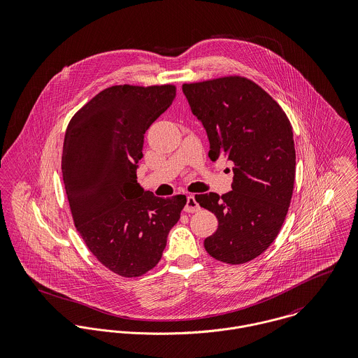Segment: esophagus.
I'll use <instances>...</instances> for the list:
<instances>
[{
	"label": "esophagus",
	"mask_w": 358,
	"mask_h": 358,
	"mask_svg": "<svg viewBox=\"0 0 358 358\" xmlns=\"http://www.w3.org/2000/svg\"><path fill=\"white\" fill-rule=\"evenodd\" d=\"M186 212H197L200 210V204L197 203L194 196H187V201H186V206H185Z\"/></svg>",
	"instance_id": "1"
}]
</instances>
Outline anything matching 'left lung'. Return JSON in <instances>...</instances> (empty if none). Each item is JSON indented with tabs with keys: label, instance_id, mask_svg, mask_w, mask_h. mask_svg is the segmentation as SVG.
I'll return each mask as SVG.
<instances>
[{
	"label": "left lung",
	"instance_id": "8db88e82",
	"mask_svg": "<svg viewBox=\"0 0 358 358\" xmlns=\"http://www.w3.org/2000/svg\"><path fill=\"white\" fill-rule=\"evenodd\" d=\"M182 90L206 131L209 158L224 155L233 164L231 192L196 196L219 222L205 250L224 263H247L275 240L291 204L296 164L291 122L278 103L244 77Z\"/></svg>",
	"mask_w": 358,
	"mask_h": 358
}]
</instances>
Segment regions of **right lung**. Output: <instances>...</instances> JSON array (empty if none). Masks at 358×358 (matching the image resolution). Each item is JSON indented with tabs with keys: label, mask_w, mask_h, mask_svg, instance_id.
<instances>
[{
	"label": "right lung",
	"mask_w": 358,
	"mask_h": 358,
	"mask_svg": "<svg viewBox=\"0 0 358 358\" xmlns=\"http://www.w3.org/2000/svg\"><path fill=\"white\" fill-rule=\"evenodd\" d=\"M173 85H114L66 129L62 172L77 231L113 273L139 277L159 262L186 196L155 197L138 183L145 134L172 104Z\"/></svg>",
	"instance_id": "add662e5"
}]
</instances>
